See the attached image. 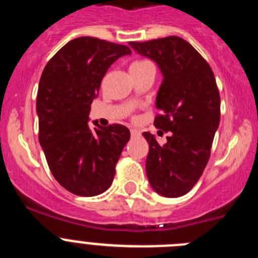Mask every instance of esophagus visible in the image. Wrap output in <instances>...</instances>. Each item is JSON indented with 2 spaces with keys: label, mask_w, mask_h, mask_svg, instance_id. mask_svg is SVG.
<instances>
[{
  "label": "esophagus",
  "mask_w": 258,
  "mask_h": 258,
  "mask_svg": "<svg viewBox=\"0 0 258 258\" xmlns=\"http://www.w3.org/2000/svg\"><path fill=\"white\" fill-rule=\"evenodd\" d=\"M131 134H132V137L140 136V131H137V129H132V131H131Z\"/></svg>",
  "instance_id": "obj_1"
}]
</instances>
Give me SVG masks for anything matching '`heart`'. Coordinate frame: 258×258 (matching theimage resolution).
<instances>
[{
    "label": "heart",
    "mask_w": 258,
    "mask_h": 258,
    "mask_svg": "<svg viewBox=\"0 0 258 258\" xmlns=\"http://www.w3.org/2000/svg\"><path fill=\"white\" fill-rule=\"evenodd\" d=\"M146 64H150V63H149V61H146V60H136V61H133V63H132L131 70H134V68H141V67H143V66H146Z\"/></svg>",
    "instance_id": "heart-1"
}]
</instances>
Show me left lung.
Wrapping results in <instances>:
<instances>
[{
    "mask_svg": "<svg viewBox=\"0 0 258 258\" xmlns=\"http://www.w3.org/2000/svg\"><path fill=\"white\" fill-rule=\"evenodd\" d=\"M129 45L152 59L163 74L156 97L161 113L154 125L169 136L165 145H159L151 133H143L150 146L147 178L161 197L179 198L202 177L220 124L221 99L213 71L187 41L177 36Z\"/></svg>",
    "mask_w": 258,
    "mask_h": 258,
    "instance_id": "obj_1",
    "label": "left lung"
}]
</instances>
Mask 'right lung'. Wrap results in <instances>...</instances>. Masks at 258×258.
I'll return each mask as SVG.
<instances>
[{"label": "right lung", "mask_w": 258, "mask_h": 258, "mask_svg": "<svg viewBox=\"0 0 258 258\" xmlns=\"http://www.w3.org/2000/svg\"><path fill=\"white\" fill-rule=\"evenodd\" d=\"M125 45L94 37L70 41L47 61L38 84V141L60 186L95 197L111 186L115 166L131 138L126 126H89L93 99L113 61L129 55Z\"/></svg>", "instance_id": "right-lung-1"}]
</instances>
